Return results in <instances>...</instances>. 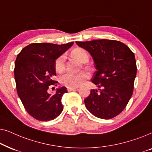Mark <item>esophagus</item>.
<instances>
[{
  "label": "esophagus",
  "mask_w": 152,
  "mask_h": 152,
  "mask_svg": "<svg viewBox=\"0 0 152 152\" xmlns=\"http://www.w3.org/2000/svg\"><path fill=\"white\" fill-rule=\"evenodd\" d=\"M77 88H70V87H68L67 90L68 91H75Z\"/></svg>",
  "instance_id": "esophagus-1"
}]
</instances>
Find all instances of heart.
Returning a JSON list of instances; mask_svg holds the SVG:
<instances>
[{"label": "heart", "mask_w": 152, "mask_h": 152, "mask_svg": "<svg viewBox=\"0 0 152 152\" xmlns=\"http://www.w3.org/2000/svg\"><path fill=\"white\" fill-rule=\"evenodd\" d=\"M71 55L82 63H86L89 59L88 53L81 48L74 49L71 52ZM55 68L57 72H62L64 71L65 69V56L61 55L57 58L55 61ZM88 73L85 71L80 72L78 73L67 72L60 77L59 80L62 84L65 85L67 87L75 88L82 84L88 78Z\"/></svg>", "instance_id": "heart-1"}]
</instances>
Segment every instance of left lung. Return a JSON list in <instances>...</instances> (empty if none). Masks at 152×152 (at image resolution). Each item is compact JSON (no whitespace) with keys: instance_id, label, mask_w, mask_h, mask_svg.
<instances>
[{"instance_id":"left-lung-1","label":"left lung","mask_w":152,"mask_h":152,"mask_svg":"<svg viewBox=\"0 0 152 152\" xmlns=\"http://www.w3.org/2000/svg\"><path fill=\"white\" fill-rule=\"evenodd\" d=\"M88 52L96 68L91 82L98 87L84 99L90 113L101 119H111L126 107L134 91L137 67L135 55L119 41L99 39L76 41Z\"/></svg>"}]
</instances>
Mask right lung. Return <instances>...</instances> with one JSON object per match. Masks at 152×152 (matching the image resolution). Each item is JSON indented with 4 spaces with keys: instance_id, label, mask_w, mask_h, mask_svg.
I'll return each mask as SVG.
<instances>
[{
    "instance_id": "add662e5",
    "label": "right lung",
    "mask_w": 152,
    "mask_h": 152,
    "mask_svg": "<svg viewBox=\"0 0 152 152\" xmlns=\"http://www.w3.org/2000/svg\"><path fill=\"white\" fill-rule=\"evenodd\" d=\"M72 45L73 42L31 43L17 55L14 78L18 95L28 113L36 120H54L63 111L61 98L67 93L66 87L57 88L53 95L48 89L57 83L53 80L56 75L55 60Z\"/></svg>"
}]
</instances>
